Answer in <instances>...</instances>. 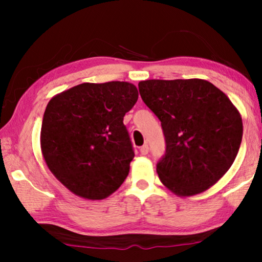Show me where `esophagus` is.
<instances>
[{
	"instance_id": "esophagus-1",
	"label": "esophagus",
	"mask_w": 262,
	"mask_h": 262,
	"mask_svg": "<svg viewBox=\"0 0 262 262\" xmlns=\"http://www.w3.org/2000/svg\"><path fill=\"white\" fill-rule=\"evenodd\" d=\"M148 152H149L148 144H144V145L140 148V154L141 155H146V154H148Z\"/></svg>"
}]
</instances>
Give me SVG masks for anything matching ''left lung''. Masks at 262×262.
Listing matches in <instances>:
<instances>
[{"instance_id":"1","label":"left lung","mask_w":262,"mask_h":262,"mask_svg":"<svg viewBox=\"0 0 262 262\" xmlns=\"http://www.w3.org/2000/svg\"><path fill=\"white\" fill-rule=\"evenodd\" d=\"M138 86L165 135L166 151L156 165L160 181L177 196L208 189L230 169L239 151V111L206 80H146Z\"/></svg>"}]
</instances>
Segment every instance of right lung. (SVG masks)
<instances>
[{"label":"right lung","mask_w":262,"mask_h":262,"mask_svg":"<svg viewBox=\"0 0 262 262\" xmlns=\"http://www.w3.org/2000/svg\"><path fill=\"white\" fill-rule=\"evenodd\" d=\"M138 101L133 83L85 82L54 96L40 130L44 160L66 188L103 200L124 182L134 158L125 113Z\"/></svg>","instance_id":"1"}]
</instances>
